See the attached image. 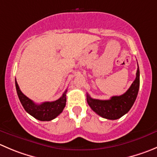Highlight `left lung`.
<instances>
[{
  "label": "left lung",
  "mask_w": 157,
  "mask_h": 157,
  "mask_svg": "<svg viewBox=\"0 0 157 157\" xmlns=\"http://www.w3.org/2000/svg\"><path fill=\"white\" fill-rule=\"evenodd\" d=\"M138 64V63H137ZM140 87V70L137 68L136 79L125 94L113 96L109 100L93 99L86 94V101L91 109L100 117L108 120H117L128 113L137 97Z\"/></svg>",
  "instance_id": "left-lung-1"
}]
</instances>
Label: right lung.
<instances>
[{
    "mask_svg": "<svg viewBox=\"0 0 157 157\" xmlns=\"http://www.w3.org/2000/svg\"><path fill=\"white\" fill-rule=\"evenodd\" d=\"M15 86L19 100L22 104L23 107L30 115L40 121H50L60 115L63 111L66 105V93L67 90L63 95L55 101L44 102L40 104H36L32 101L30 99L26 97L20 90L16 79H15Z\"/></svg>",
    "mask_w": 157,
    "mask_h": 157,
    "instance_id": "add662e5",
    "label": "right lung"
}]
</instances>
